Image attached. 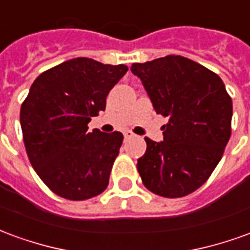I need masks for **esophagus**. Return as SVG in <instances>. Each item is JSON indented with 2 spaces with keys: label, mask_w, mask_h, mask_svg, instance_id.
Returning a JSON list of instances; mask_svg holds the SVG:
<instances>
[{
  "label": "esophagus",
  "mask_w": 250,
  "mask_h": 250,
  "mask_svg": "<svg viewBox=\"0 0 250 250\" xmlns=\"http://www.w3.org/2000/svg\"><path fill=\"white\" fill-rule=\"evenodd\" d=\"M123 135H125V139H130L131 136L134 135V134H132L131 131H125V132H123Z\"/></svg>",
  "instance_id": "34e87169"
}]
</instances>
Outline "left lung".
Instances as JSON below:
<instances>
[{
	"label": "left lung",
	"instance_id": "8db88e82",
	"mask_svg": "<svg viewBox=\"0 0 250 250\" xmlns=\"http://www.w3.org/2000/svg\"><path fill=\"white\" fill-rule=\"evenodd\" d=\"M131 72L155 112L168 118L162 142L145 138L146 152L136 165L142 182L161 197H185L208 181L222 158L231 132L230 96L218 75L182 56L135 62Z\"/></svg>",
	"mask_w": 250,
	"mask_h": 250
}]
</instances>
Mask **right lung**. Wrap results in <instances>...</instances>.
<instances>
[{
	"instance_id": "right-lung-1",
	"label": "right lung",
	"mask_w": 250,
	"mask_h": 250,
	"mask_svg": "<svg viewBox=\"0 0 250 250\" xmlns=\"http://www.w3.org/2000/svg\"><path fill=\"white\" fill-rule=\"evenodd\" d=\"M128 68L77 57L36 79L20 111L32 166L52 191L71 201L96 197L108 186L122 132L88 131L92 116Z\"/></svg>"
}]
</instances>
